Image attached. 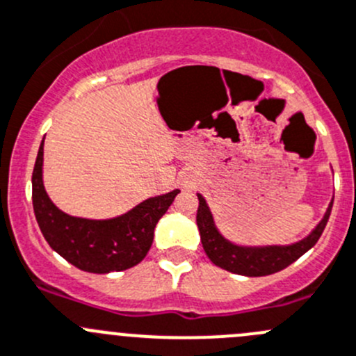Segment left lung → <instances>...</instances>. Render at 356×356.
I'll return each instance as SVG.
<instances>
[{
    "instance_id": "left-lung-1",
    "label": "left lung",
    "mask_w": 356,
    "mask_h": 356,
    "mask_svg": "<svg viewBox=\"0 0 356 356\" xmlns=\"http://www.w3.org/2000/svg\"><path fill=\"white\" fill-rule=\"evenodd\" d=\"M196 195H198L200 202L198 212H196V224H198L203 250L216 266L229 271V273L243 275V277H266V275L278 273L294 261H298L309 248L315 247V243L325 229L334 203L332 198L322 220L302 240L289 245H245L227 240L217 229L209 203L200 193H196Z\"/></svg>"
}]
</instances>
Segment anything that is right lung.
Here are the masks:
<instances>
[{
	"mask_svg": "<svg viewBox=\"0 0 356 356\" xmlns=\"http://www.w3.org/2000/svg\"><path fill=\"white\" fill-rule=\"evenodd\" d=\"M43 143L33 170V207L44 240L58 255L88 273H113L134 268L146 257L154 227L181 189L151 196L122 216L85 219L62 212L43 184Z\"/></svg>",
	"mask_w": 356,
	"mask_h": 356,
	"instance_id": "obj_1",
	"label": "right lung"
}]
</instances>
